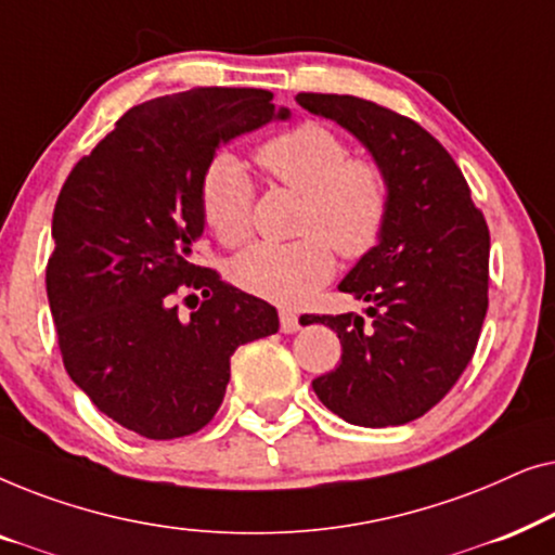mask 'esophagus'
<instances>
[{"label": "esophagus", "instance_id": "esophagus-1", "mask_svg": "<svg viewBox=\"0 0 555 555\" xmlns=\"http://www.w3.org/2000/svg\"><path fill=\"white\" fill-rule=\"evenodd\" d=\"M300 328V318L291 313V310H280V331L295 333Z\"/></svg>", "mask_w": 555, "mask_h": 555}]
</instances>
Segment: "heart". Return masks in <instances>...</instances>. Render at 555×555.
<instances>
[{
    "mask_svg": "<svg viewBox=\"0 0 555 555\" xmlns=\"http://www.w3.org/2000/svg\"><path fill=\"white\" fill-rule=\"evenodd\" d=\"M348 143L321 124H300L257 149L270 179L302 194L295 242H257L232 262V280L257 298L300 306L333 275V250L361 260L382 242L391 211V186L374 158L348 156ZM255 189L234 156L211 158L202 177V211L224 245L253 232Z\"/></svg>",
    "mask_w": 555,
    "mask_h": 555,
    "instance_id": "1",
    "label": "heart"
}]
</instances>
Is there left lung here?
Returning a JSON list of instances; mask_svg holds the SVG:
<instances>
[{
  "label": "left lung",
  "instance_id": "left-lung-1",
  "mask_svg": "<svg viewBox=\"0 0 555 555\" xmlns=\"http://www.w3.org/2000/svg\"><path fill=\"white\" fill-rule=\"evenodd\" d=\"M298 103L351 131L391 186L382 242L338 285L369 302L371 323L356 313L306 318L331 325L344 348L313 391L359 427L414 422L473 361L488 313V222L460 166L416 120L353 95L298 93Z\"/></svg>",
  "mask_w": 555,
  "mask_h": 555
}]
</instances>
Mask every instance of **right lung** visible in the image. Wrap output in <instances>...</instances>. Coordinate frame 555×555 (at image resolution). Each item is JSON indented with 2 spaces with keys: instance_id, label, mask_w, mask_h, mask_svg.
<instances>
[{
  "instance_id": "1",
  "label": "right lung",
  "mask_w": 555,
  "mask_h": 555,
  "mask_svg": "<svg viewBox=\"0 0 555 555\" xmlns=\"http://www.w3.org/2000/svg\"><path fill=\"white\" fill-rule=\"evenodd\" d=\"M270 101L260 88H194L133 105L60 189L44 285L65 371L141 437L207 427L232 353L280 325L270 302L192 260L204 171L219 143L291 116ZM181 286L205 295L189 319L172 306Z\"/></svg>"
}]
</instances>
